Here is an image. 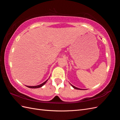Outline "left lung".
<instances>
[{"instance_id":"left-lung-1","label":"left lung","mask_w":120,"mask_h":120,"mask_svg":"<svg viewBox=\"0 0 120 120\" xmlns=\"http://www.w3.org/2000/svg\"><path fill=\"white\" fill-rule=\"evenodd\" d=\"M71 86L73 87V88H74V89H77V90H82V89H79V88H77V87H75V86H72V85H71Z\"/></svg>"}]
</instances>
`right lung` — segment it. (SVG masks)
<instances>
[{
    "label": "right lung",
    "instance_id": "obj_1",
    "mask_svg": "<svg viewBox=\"0 0 120 120\" xmlns=\"http://www.w3.org/2000/svg\"><path fill=\"white\" fill-rule=\"evenodd\" d=\"M48 79H47L46 81H45V82H43V83H42L41 84V85H38V86H26L27 87H28V88H31V89H37V88H41V87L43 85H44L45 83L47 82V81H48Z\"/></svg>",
    "mask_w": 120,
    "mask_h": 120
}]
</instances>
